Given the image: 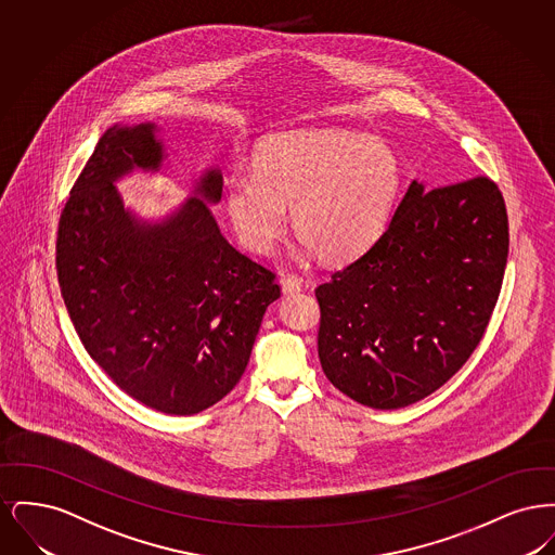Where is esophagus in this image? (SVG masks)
<instances>
[{
  "label": "esophagus",
  "mask_w": 555,
  "mask_h": 555,
  "mask_svg": "<svg viewBox=\"0 0 555 555\" xmlns=\"http://www.w3.org/2000/svg\"><path fill=\"white\" fill-rule=\"evenodd\" d=\"M281 287H283V293H285V295L299 293L301 287H304V279H301V276H297V274H287V276H283V279H281Z\"/></svg>",
  "instance_id": "obj_1"
}]
</instances>
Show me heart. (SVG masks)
Instances as JSON below:
<instances>
[{
	"label": "heart",
	"instance_id": "heart-1",
	"mask_svg": "<svg viewBox=\"0 0 555 555\" xmlns=\"http://www.w3.org/2000/svg\"><path fill=\"white\" fill-rule=\"evenodd\" d=\"M399 166L387 143L339 129L281 132L258 147L254 168L224 179V208L237 237L270 254L293 224L306 247L347 260L380 235L393 206Z\"/></svg>",
	"mask_w": 555,
	"mask_h": 555
}]
</instances>
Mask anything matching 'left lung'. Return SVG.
Masks as SVG:
<instances>
[{
    "mask_svg": "<svg viewBox=\"0 0 555 555\" xmlns=\"http://www.w3.org/2000/svg\"><path fill=\"white\" fill-rule=\"evenodd\" d=\"M507 211L491 179L412 181L383 235L317 289L318 358L353 401L397 410L466 364L502 291Z\"/></svg>",
    "mask_w": 555,
    "mask_h": 555,
    "instance_id": "1",
    "label": "left lung"
}]
</instances>
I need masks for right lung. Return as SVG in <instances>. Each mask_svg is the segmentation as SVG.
Here are the masks:
<instances>
[{"label": "right lung", "mask_w": 555, "mask_h": 555, "mask_svg": "<svg viewBox=\"0 0 555 555\" xmlns=\"http://www.w3.org/2000/svg\"><path fill=\"white\" fill-rule=\"evenodd\" d=\"M162 159L152 122L102 134L60 216L55 268L79 339L107 376L156 412L191 416L235 389L281 287L222 237L210 210L218 168L162 222L125 208L114 183Z\"/></svg>", "instance_id": "add662e5"}]
</instances>
